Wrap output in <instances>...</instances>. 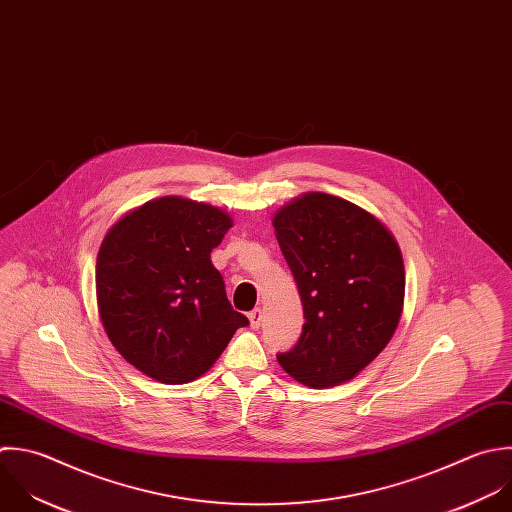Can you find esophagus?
Masks as SVG:
<instances>
[{"label": "esophagus", "mask_w": 512, "mask_h": 512, "mask_svg": "<svg viewBox=\"0 0 512 512\" xmlns=\"http://www.w3.org/2000/svg\"><path fill=\"white\" fill-rule=\"evenodd\" d=\"M261 319H263V315H261V309H253V311L249 313V321H251V327H253V329H259V325H261Z\"/></svg>", "instance_id": "esophagus-1"}]
</instances>
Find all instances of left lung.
Listing matches in <instances>:
<instances>
[{
	"mask_svg": "<svg viewBox=\"0 0 512 512\" xmlns=\"http://www.w3.org/2000/svg\"><path fill=\"white\" fill-rule=\"evenodd\" d=\"M273 227L303 303V333L279 365L325 389L353 379L391 341L403 311L405 267L387 227L327 193L283 207Z\"/></svg>",
	"mask_w": 512,
	"mask_h": 512,
	"instance_id": "obj_1",
	"label": "left lung"
}]
</instances>
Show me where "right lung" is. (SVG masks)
<instances>
[{
	"label": "right lung",
	"mask_w": 512,
	"mask_h": 512,
	"mask_svg": "<svg viewBox=\"0 0 512 512\" xmlns=\"http://www.w3.org/2000/svg\"><path fill=\"white\" fill-rule=\"evenodd\" d=\"M231 229L217 207L149 201L105 235L95 289L103 329L127 363L161 383L201 377L249 319L225 293L211 251Z\"/></svg>",
	"instance_id": "1"
}]
</instances>
